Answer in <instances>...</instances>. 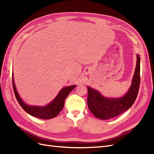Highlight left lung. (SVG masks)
Returning <instances> with one entry per match:
<instances>
[{
    "mask_svg": "<svg viewBox=\"0 0 154 154\" xmlns=\"http://www.w3.org/2000/svg\"><path fill=\"white\" fill-rule=\"evenodd\" d=\"M140 85V57L137 54V63L131 86L125 95L121 97L108 98L100 92L87 87V105L90 111L100 119H109L128 110L136 100Z\"/></svg>",
    "mask_w": 154,
    "mask_h": 154,
    "instance_id": "obj_1",
    "label": "left lung"
}]
</instances>
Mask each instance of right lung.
Returning <instances> with one entry per match:
<instances>
[{"instance_id": "right-lung-1", "label": "right lung", "mask_w": 154, "mask_h": 154, "mask_svg": "<svg viewBox=\"0 0 154 154\" xmlns=\"http://www.w3.org/2000/svg\"><path fill=\"white\" fill-rule=\"evenodd\" d=\"M12 83L14 93H15L18 103L22 106V108L27 113H28L32 116L42 119H49L56 117L63 109L65 103V100L66 99L69 93L76 87V85H74L63 87L60 90L55 98L47 105L43 106H30L25 103L21 99L19 94H18L15 85V82H14L13 74L12 75Z\"/></svg>"}]
</instances>
